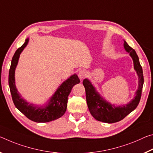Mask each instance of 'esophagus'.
I'll use <instances>...</instances> for the list:
<instances>
[{"label": "esophagus", "instance_id": "obj_1", "mask_svg": "<svg viewBox=\"0 0 153 153\" xmlns=\"http://www.w3.org/2000/svg\"><path fill=\"white\" fill-rule=\"evenodd\" d=\"M87 72L85 71V70H82V71H81L79 72V76L81 79L85 78L87 76Z\"/></svg>", "mask_w": 153, "mask_h": 153}]
</instances>
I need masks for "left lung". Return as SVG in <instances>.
<instances>
[{
    "label": "left lung",
    "instance_id": "obj_1",
    "mask_svg": "<svg viewBox=\"0 0 153 153\" xmlns=\"http://www.w3.org/2000/svg\"><path fill=\"white\" fill-rule=\"evenodd\" d=\"M124 48L129 52L130 56L134 61V69L139 76V87L136 93V96L128 104L123 106H115L114 105L107 102L102 97L92 85L88 79H84L82 84L85 89L86 100L88 108L91 114L99 121L108 123H113L121 121L127 115L136 108L142 96V87L144 84V76L142 68L140 64L138 56L126 41H124Z\"/></svg>",
    "mask_w": 153,
    "mask_h": 153
}]
</instances>
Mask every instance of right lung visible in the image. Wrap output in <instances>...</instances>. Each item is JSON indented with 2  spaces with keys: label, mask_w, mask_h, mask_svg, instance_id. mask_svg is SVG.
<instances>
[{
  "label": "right lung",
  "mask_w": 153,
  "mask_h": 153,
  "mask_svg": "<svg viewBox=\"0 0 153 153\" xmlns=\"http://www.w3.org/2000/svg\"><path fill=\"white\" fill-rule=\"evenodd\" d=\"M28 41L29 39H27L23 45L17 49L11 60L9 72V85L12 100L17 108L31 121L36 123L54 121L63 116L65 113L67 108L68 97L72 87L79 83L80 80L76 74L72 75L59 86L49 103L44 107L34 106L21 98L15 85V70L18 62L19 55L27 45Z\"/></svg>",
  "instance_id": "add662e5"
}]
</instances>
